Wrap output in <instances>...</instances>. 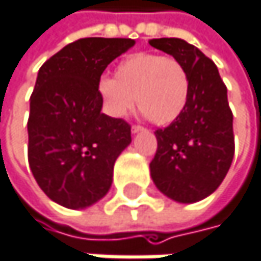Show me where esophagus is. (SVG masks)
I'll list each match as a JSON object with an SVG mask.
<instances>
[{"mask_svg":"<svg viewBox=\"0 0 261 261\" xmlns=\"http://www.w3.org/2000/svg\"><path fill=\"white\" fill-rule=\"evenodd\" d=\"M144 129L145 128L142 125H133L132 126V133H139V132H144Z\"/></svg>","mask_w":261,"mask_h":261,"instance_id":"1","label":"esophagus"}]
</instances>
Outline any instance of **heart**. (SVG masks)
Segmentation results:
<instances>
[{
	"label": "heart",
	"mask_w": 261,
	"mask_h": 261,
	"mask_svg": "<svg viewBox=\"0 0 261 261\" xmlns=\"http://www.w3.org/2000/svg\"><path fill=\"white\" fill-rule=\"evenodd\" d=\"M99 93L108 113L123 117L135 107L158 125L174 122L188 103L190 74L173 56L135 53L119 62L113 77L99 81Z\"/></svg>",
	"instance_id": "1"
}]
</instances>
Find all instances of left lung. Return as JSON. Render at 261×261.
Masks as SVG:
<instances>
[{
    "label": "left lung",
    "instance_id": "8db88e82",
    "mask_svg": "<svg viewBox=\"0 0 261 261\" xmlns=\"http://www.w3.org/2000/svg\"><path fill=\"white\" fill-rule=\"evenodd\" d=\"M150 45L177 58L190 74L188 103L165 128L150 164L153 182L167 197L194 203L214 193L234 158L232 111L216 64L179 38L150 39Z\"/></svg>",
    "mask_w": 261,
    "mask_h": 261
}]
</instances>
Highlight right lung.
Returning a JSON list of instances; mask_svg holds the SVG:
<instances>
[{
	"label": "right lung",
	"instance_id": "1",
	"mask_svg": "<svg viewBox=\"0 0 261 261\" xmlns=\"http://www.w3.org/2000/svg\"><path fill=\"white\" fill-rule=\"evenodd\" d=\"M135 45L129 38H82L39 68L30 96L29 165L56 203L79 210L100 200L132 125L100 113L99 81L107 65Z\"/></svg>",
	"mask_w": 261,
	"mask_h": 261
}]
</instances>
